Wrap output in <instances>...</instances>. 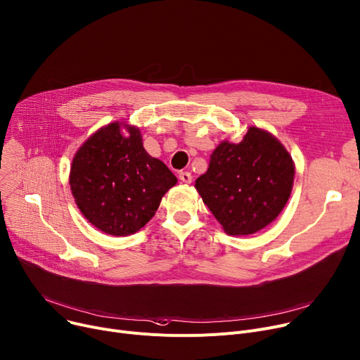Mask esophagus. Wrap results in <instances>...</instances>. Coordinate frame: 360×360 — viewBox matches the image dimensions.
Listing matches in <instances>:
<instances>
[{
  "instance_id": "34e87169",
  "label": "esophagus",
  "mask_w": 360,
  "mask_h": 360,
  "mask_svg": "<svg viewBox=\"0 0 360 360\" xmlns=\"http://www.w3.org/2000/svg\"><path fill=\"white\" fill-rule=\"evenodd\" d=\"M179 179L184 182V184H191L193 182V175H191L189 172H179Z\"/></svg>"
}]
</instances>
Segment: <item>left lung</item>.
Returning a JSON list of instances; mask_svg holds the SVG:
<instances>
[{"label": "left lung", "instance_id": "1", "mask_svg": "<svg viewBox=\"0 0 360 360\" xmlns=\"http://www.w3.org/2000/svg\"><path fill=\"white\" fill-rule=\"evenodd\" d=\"M295 175L291 155L269 131L249 127L238 143L221 141L195 181L204 204L230 236L271 224L288 201Z\"/></svg>", "mask_w": 360, "mask_h": 360}]
</instances>
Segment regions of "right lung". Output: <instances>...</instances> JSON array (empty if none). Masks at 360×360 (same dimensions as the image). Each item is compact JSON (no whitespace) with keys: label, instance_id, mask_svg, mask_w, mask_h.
<instances>
[{"label":"right lung","instance_id":"1","mask_svg":"<svg viewBox=\"0 0 360 360\" xmlns=\"http://www.w3.org/2000/svg\"><path fill=\"white\" fill-rule=\"evenodd\" d=\"M176 182L169 167L143 148L140 130L118 122L84 143L69 174L72 195L84 217L111 236H129L146 226Z\"/></svg>","mask_w":360,"mask_h":360}]
</instances>
